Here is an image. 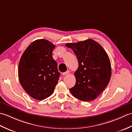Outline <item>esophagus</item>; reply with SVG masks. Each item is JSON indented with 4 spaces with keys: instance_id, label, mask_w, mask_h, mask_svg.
I'll use <instances>...</instances> for the list:
<instances>
[{
    "instance_id": "34e87169",
    "label": "esophagus",
    "mask_w": 132,
    "mask_h": 132,
    "mask_svg": "<svg viewBox=\"0 0 132 132\" xmlns=\"http://www.w3.org/2000/svg\"><path fill=\"white\" fill-rule=\"evenodd\" d=\"M69 70H67L66 72H63L62 73V75H67V74H68L69 73Z\"/></svg>"
}]
</instances>
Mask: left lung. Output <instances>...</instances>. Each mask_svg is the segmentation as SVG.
<instances>
[{"instance_id": "1", "label": "left lung", "mask_w": 132, "mask_h": 132, "mask_svg": "<svg viewBox=\"0 0 132 132\" xmlns=\"http://www.w3.org/2000/svg\"><path fill=\"white\" fill-rule=\"evenodd\" d=\"M66 46L72 49L79 62L74 73L76 83L70 91L81 101L95 100L105 88L111 79V62L107 53L92 39L67 43Z\"/></svg>"}]
</instances>
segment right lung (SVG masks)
<instances>
[{"mask_svg": "<svg viewBox=\"0 0 132 132\" xmlns=\"http://www.w3.org/2000/svg\"><path fill=\"white\" fill-rule=\"evenodd\" d=\"M55 46L45 39L35 40L28 46L20 60V83L33 99L42 100L49 97L58 83L60 73L52 56Z\"/></svg>", "mask_w": 132, "mask_h": 132, "instance_id": "obj_1", "label": "right lung"}]
</instances>
